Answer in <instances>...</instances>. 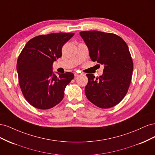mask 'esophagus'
Masks as SVG:
<instances>
[{
	"mask_svg": "<svg viewBox=\"0 0 155 155\" xmlns=\"http://www.w3.org/2000/svg\"><path fill=\"white\" fill-rule=\"evenodd\" d=\"M80 75H81V74L80 72H76L74 74V76L75 77H78L79 76H80Z\"/></svg>",
	"mask_w": 155,
	"mask_h": 155,
	"instance_id": "34e87169",
	"label": "esophagus"
}]
</instances>
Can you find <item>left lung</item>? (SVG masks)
Returning a JSON list of instances; mask_svg holds the SVG:
<instances>
[{"label":"left lung","mask_w":155,"mask_h":155,"mask_svg":"<svg viewBox=\"0 0 155 155\" xmlns=\"http://www.w3.org/2000/svg\"><path fill=\"white\" fill-rule=\"evenodd\" d=\"M80 35L92 61L104 64V73L98 78L87 74V99L102 109L114 107L126 95L132 78L133 63L128 46L122 38L111 33L84 31Z\"/></svg>","instance_id":"obj_1"}]
</instances>
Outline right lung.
I'll return each instance as SVG.
<instances>
[{
  "label": "right lung",
  "mask_w": 155,
  "mask_h": 155,
  "mask_svg": "<svg viewBox=\"0 0 155 155\" xmlns=\"http://www.w3.org/2000/svg\"><path fill=\"white\" fill-rule=\"evenodd\" d=\"M74 33L36 36L25 46L17 63L18 83L29 104L39 109H49L64 97L66 86L74 79L71 72L55 75L52 64L61 57L63 46Z\"/></svg>",
  "instance_id": "1"
}]
</instances>
